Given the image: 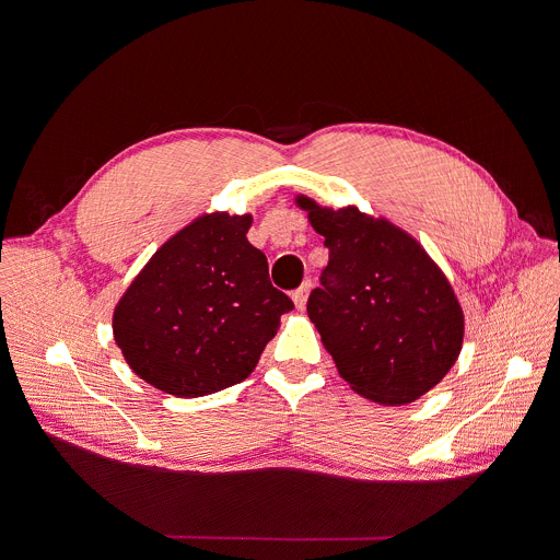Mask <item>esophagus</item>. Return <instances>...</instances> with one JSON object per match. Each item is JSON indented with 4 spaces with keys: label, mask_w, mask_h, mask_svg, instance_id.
Here are the masks:
<instances>
[{
    "label": "esophagus",
    "mask_w": 560,
    "mask_h": 560,
    "mask_svg": "<svg viewBox=\"0 0 560 560\" xmlns=\"http://www.w3.org/2000/svg\"><path fill=\"white\" fill-rule=\"evenodd\" d=\"M311 290H313V281L311 279H306L295 292H292V302H295V306L298 308H304L306 306V302H308V295H311Z\"/></svg>",
    "instance_id": "1"
}]
</instances>
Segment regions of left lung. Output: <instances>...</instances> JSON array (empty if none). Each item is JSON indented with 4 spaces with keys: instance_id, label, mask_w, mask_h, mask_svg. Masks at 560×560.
Here are the masks:
<instances>
[{
    "instance_id": "left-lung-1",
    "label": "left lung",
    "mask_w": 560,
    "mask_h": 560,
    "mask_svg": "<svg viewBox=\"0 0 560 560\" xmlns=\"http://www.w3.org/2000/svg\"><path fill=\"white\" fill-rule=\"evenodd\" d=\"M298 203L329 249L306 311L340 376L372 401H416L440 384L463 345L450 281L390 222L322 209L308 197Z\"/></svg>"
}]
</instances>
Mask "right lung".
<instances>
[{"instance_id":"right-lung-1","label":"right lung","mask_w":560,"mask_h":560,"mask_svg":"<svg viewBox=\"0 0 560 560\" xmlns=\"http://www.w3.org/2000/svg\"><path fill=\"white\" fill-rule=\"evenodd\" d=\"M252 215H201L150 258L113 313L131 370L174 397H201L245 381L279 317L295 308L249 245Z\"/></svg>"}]
</instances>
